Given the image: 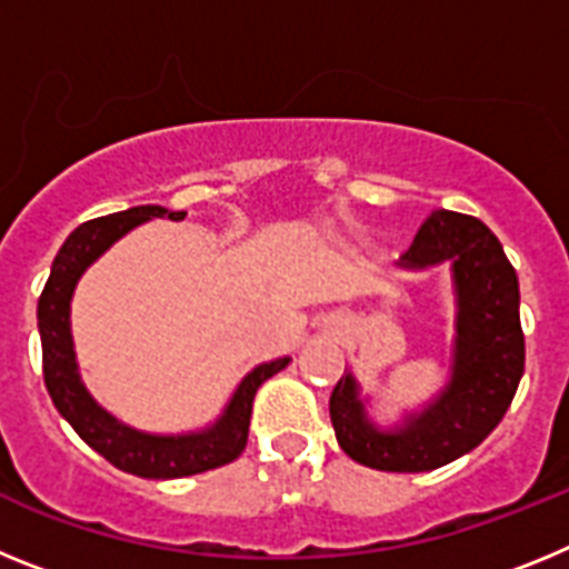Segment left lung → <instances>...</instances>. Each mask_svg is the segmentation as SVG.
Returning <instances> with one entry per match:
<instances>
[{
	"label": "left lung",
	"mask_w": 569,
	"mask_h": 569,
	"mask_svg": "<svg viewBox=\"0 0 569 569\" xmlns=\"http://www.w3.org/2000/svg\"><path fill=\"white\" fill-rule=\"evenodd\" d=\"M450 264L456 296L450 379L421 410L393 427L370 419V396L350 370L330 396L339 447L353 461L387 472H425L470 453L505 419L521 373L525 333L519 276L501 241L476 216L433 210L401 256V270Z\"/></svg>",
	"instance_id": "8db88e82"
}]
</instances>
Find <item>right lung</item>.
Segmentation results:
<instances>
[{"label":"right lung","mask_w":569,"mask_h":569,"mask_svg":"<svg viewBox=\"0 0 569 569\" xmlns=\"http://www.w3.org/2000/svg\"><path fill=\"white\" fill-rule=\"evenodd\" d=\"M184 210H168L162 204H139L122 213H110L102 219H90L79 224L73 233L64 239L57 259L50 264L48 284L39 296V336H42V367L44 387L50 399L62 413L79 439L93 447L99 456L113 467L142 479H182L196 472L213 470V467L230 465L239 459L244 445H248L250 410H253V396L261 381H268L279 370L290 365V356L256 365L244 379L236 385L233 396L228 399L219 419L208 427L188 430V433H148L136 430L116 419L99 405L90 390L84 387L79 373L77 350H73V333H70V301L84 270L99 259L116 241L130 233L139 224L150 219H173L182 222Z\"/></svg>","instance_id":"obj_1"}]
</instances>
